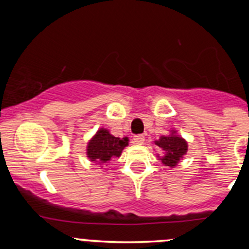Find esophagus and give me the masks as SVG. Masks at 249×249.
<instances>
[{
  "label": "esophagus",
  "mask_w": 249,
  "mask_h": 249,
  "mask_svg": "<svg viewBox=\"0 0 249 249\" xmlns=\"http://www.w3.org/2000/svg\"><path fill=\"white\" fill-rule=\"evenodd\" d=\"M134 142L136 143V144H142V143L144 142V136H143V135H135Z\"/></svg>",
  "instance_id": "34e87169"
}]
</instances>
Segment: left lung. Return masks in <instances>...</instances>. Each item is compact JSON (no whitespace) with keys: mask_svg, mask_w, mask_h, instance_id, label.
<instances>
[{"mask_svg":"<svg viewBox=\"0 0 249 249\" xmlns=\"http://www.w3.org/2000/svg\"><path fill=\"white\" fill-rule=\"evenodd\" d=\"M176 132L177 131L172 130L171 134L161 136L154 142L160 149L164 150V157L160 158V160L165 166L175 167L188 150L187 141L178 136Z\"/></svg>","mask_w":249,"mask_h":249,"instance_id":"left-lung-1","label":"left lung"}]
</instances>
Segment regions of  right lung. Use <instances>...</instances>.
<instances>
[{
    "instance_id": "right-lung-1",
    "label": "right lung",
    "mask_w": 249,
    "mask_h": 249,
    "mask_svg": "<svg viewBox=\"0 0 249 249\" xmlns=\"http://www.w3.org/2000/svg\"><path fill=\"white\" fill-rule=\"evenodd\" d=\"M129 144V139H119L109 134L108 130L100 129L94 137L89 141L87 147V155L90 161L96 164H106L113 158H119L123 149Z\"/></svg>"
}]
</instances>
